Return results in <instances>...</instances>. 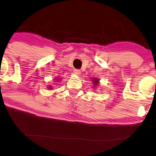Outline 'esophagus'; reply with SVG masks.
I'll return each mask as SVG.
<instances>
[{
  "label": "esophagus",
  "mask_w": 156,
  "mask_h": 156,
  "mask_svg": "<svg viewBox=\"0 0 156 156\" xmlns=\"http://www.w3.org/2000/svg\"><path fill=\"white\" fill-rule=\"evenodd\" d=\"M73 71H74L73 72L74 74L77 75V76H80V70H78V69H75Z\"/></svg>",
  "instance_id": "1"
}]
</instances>
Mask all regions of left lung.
<instances>
[{
  "label": "left lung",
  "instance_id": "1",
  "mask_svg": "<svg viewBox=\"0 0 156 156\" xmlns=\"http://www.w3.org/2000/svg\"><path fill=\"white\" fill-rule=\"evenodd\" d=\"M93 81H94V85H96V84L98 83V80H97V79H94V80H93Z\"/></svg>",
  "mask_w": 156,
  "mask_h": 156
}]
</instances>
